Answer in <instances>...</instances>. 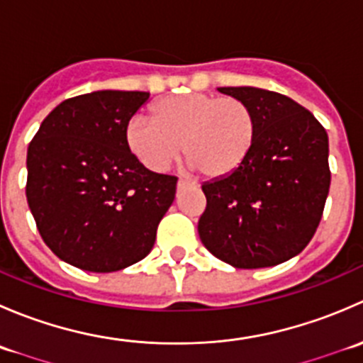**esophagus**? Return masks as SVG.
Listing matches in <instances>:
<instances>
[{"mask_svg": "<svg viewBox=\"0 0 363 363\" xmlns=\"http://www.w3.org/2000/svg\"><path fill=\"white\" fill-rule=\"evenodd\" d=\"M193 186H195V182L189 181V179H186V177H181V179H179V182H177L179 191H181V189H184V188H193Z\"/></svg>", "mask_w": 363, "mask_h": 363, "instance_id": "obj_1", "label": "esophagus"}]
</instances>
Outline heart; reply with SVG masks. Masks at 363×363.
I'll use <instances>...</instances> for the list:
<instances>
[{
    "label": "heart",
    "instance_id": "obj_1",
    "mask_svg": "<svg viewBox=\"0 0 363 363\" xmlns=\"http://www.w3.org/2000/svg\"><path fill=\"white\" fill-rule=\"evenodd\" d=\"M152 119L135 116L126 126V144L152 172H163L186 158L207 179H223L239 170L256 142V117L237 98L191 93L164 96L151 107Z\"/></svg>",
    "mask_w": 363,
    "mask_h": 363
}]
</instances>
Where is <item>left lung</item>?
<instances>
[{
  "instance_id": "obj_1",
  "label": "left lung",
  "mask_w": 363,
  "mask_h": 363,
  "mask_svg": "<svg viewBox=\"0 0 363 363\" xmlns=\"http://www.w3.org/2000/svg\"><path fill=\"white\" fill-rule=\"evenodd\" d=\"M244 101L256 117V142L246 163L203 182L207 207L200 240L235 269L274 267L313 239L328 189V135L291 98L259 87H218Z\"/></svg>"
}]
</instances>
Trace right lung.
<instances>
[{
    "label": "right lung",
    "instance_id": "1",
    "mask_svg": "<svg viewBox=\"0 0 363 363\" xmlns=\"http://www.w3.org/2000/svg\"><path fill=\"white\" fill-rule=\"evenodd\" d=\"M151 94L104 89L57 105L28 147L26 196L43 242L69 265L116 272L140 262L177 177L147 170L126 126Z\"/></svg>",
    "mask_w": 363,
    "mask_h": 363
}]
</instances>
